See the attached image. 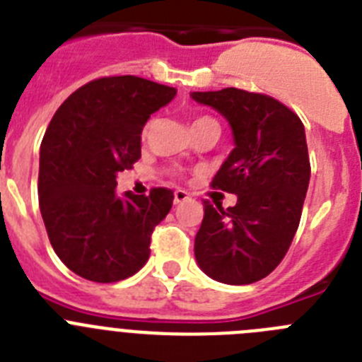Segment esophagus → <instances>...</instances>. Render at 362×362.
Masks as SVG:
<instances>
[{
  "instance_id": "1",
  "label": "esophagus",
  "mask_w": 362,
  "mask_h": 362,
  "mask_svg": "<svg viewBox=\"0 0 362 362\" xmlns=\"http://www.w3.org/2000/svg\"><path fill=\"white\" fill-rule=\"evenodd\" d=\"M190 199V196H188V192L185 190H175L174 192V204H181L185 203V201Z\"/></svg>"
}]
</instances>
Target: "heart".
Instances as JSON below:
<instances>
[{"mask_svg": "<svg viewBox=\"0 0 362 362\" xmlns=\"http://www.w3.org/2000/svg\"><path fill=\"white\" fill-rule=\"evenodd\" d=\"M204 119H212V117H206V116H203V117H197V119L194 121V123H192V124H196V123H199V121H204ZM148 130H150V123L146 124V127H145V132H143V136H146V134H148Z\"/></svg>", "mask_w": 362, "mask_h": 362, "instance_id": "obj_1", "label": "heart"}]
</instances>
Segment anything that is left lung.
<instances>
[{"instance_id":"left-lung-1","label":"left lung","mask_w":362,"mask_h":362,"mask_svg":"<svg viewBox=\"0 0 362 362\" xmlns=\"http://www.w3.org/2000/svg\"><path fill=\"white\" fill-rule=\"evenodd\" d=\"M228 119L235 148L212 188L238 196L223 209L204 201L196 235L197 264L212 279L250 284L267 277L288 252L310 183L305 127L277 99L241 88L194 92Z\"/></svg>"}]
</instances>
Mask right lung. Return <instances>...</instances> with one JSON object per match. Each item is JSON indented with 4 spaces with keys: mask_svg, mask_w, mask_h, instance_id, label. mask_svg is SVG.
Listing matches in <instances>:
<instances>
[{
    "mask_svg": "<svg viewBox=\"0 0 362 362\" xmlns=\"http://www.w3.org/2000/svg\"><path fill=\"white\" fill-rule=\"evenodd\" d=\"M174 95L172 86L137 76L99 78L70 94L45 132L41 217L57 257L83 279L116 283L148 261L150 238L174 192L121 197L116 177L141 158L143 127Z\"/></svg>",
    "mask_w": 362,
    "mask_h": 362,
    "instance_id": "1",
    "label": "right lung"
}]
</instances>
